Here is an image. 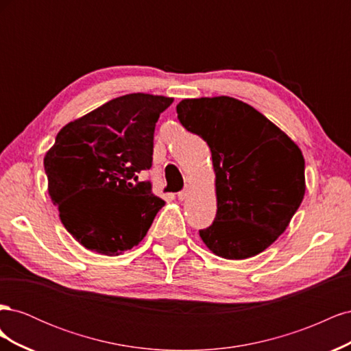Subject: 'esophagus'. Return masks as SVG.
I'll list each match as a JSON object with an SVG mask.
<instances>
[{
	"mask_svg": "<svg viewBox=\"0 0 351 351\" xmlns=\"http://www.w3.org/2000/svg\"><path fill=\"white\" fill-rule=\"evenodd\" d=\"M187 196H189V189H183V190H180V192L177 193V197H178L180 200H184Z\"/></svg>",
	"mask_w": 351,
	"mask_h": 351,
	"instance_id": "esophagus-1",
	"label": "esophagus"
}]
</instances>
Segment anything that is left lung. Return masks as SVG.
Returning <instances> with one entry per match:
<instances>
[{
	"instance_id": "1",
	"label": "left lung",
	"mask_w": 351,
	"mask_h": 351,
	"mask_svg": "<svg viewBox=\"0 0 351 351\" xmlns=\"http://www.w3.org/2000/svg\"><path fill=\"white\" fill-rule=\"evenodd\" d=\"M177 119L204 139L217 174L218 209L199 234L218 256L246 259L281 236L304 196V158L289 136L230 97L183 99Z\"/></svg>"
}]
</instances>
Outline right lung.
Returning <instances> with one entry per match:
<instances>
[{
	"label": "right lung",
	"instance_id": "1",
	"mask_svg": "<svg viewBox=\"0 0 351 351\" xmlns=\"http://www.w3.org/2000/svg\"><path fill=\"white\" fill-rule=\"evenodd\" d=\"M173 98L130 93L62 127L44 159L62 226L84 247L117 256L139 244L164 200L139 174L152 167L154 133Z\"/></svg>",
	"mask_w": 351,
	"mask_h": 351
}]
</instances>
